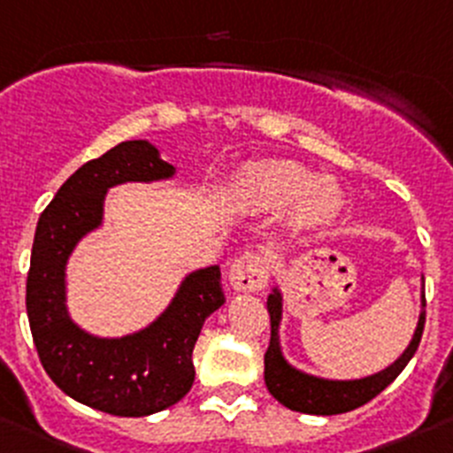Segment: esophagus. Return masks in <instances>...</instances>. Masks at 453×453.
Returning <instances> with one entry per match:
<instances>
[{"label": "esophagus", "instance_id": "1", "mask_svg": "<svg viewBox=\"0 0 453 453\" xmlns=\"http://www.w3.org/2000/svg\"><path fill=\"white\" fill-rule=\"evenodd\" d=\"M229 282L235 291H260L269 282V260L260 253L235 257L229 269Z\"/></svg>", "mask_w": 453, "mask_h": 453}]
</instances>
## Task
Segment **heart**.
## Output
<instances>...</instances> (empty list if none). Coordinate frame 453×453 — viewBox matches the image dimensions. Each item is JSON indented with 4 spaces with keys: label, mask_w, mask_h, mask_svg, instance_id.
Segmentation results:
<instances>
[{
    "label": "heart",
    "mask_w": 453,
    "mask_h": 453,
    "mask_svg": "<svg viewBox=\"0 0 453 453\" xmlns=\"http://www.w3.org/2000/svg\"><path fill=\"white\" fill-rule=\"evenodd\" d=\"M235 202L251 211L291 207L288 226L309 231L334 222L344 206V193L334 182H318V175L296 162L269 159L253 162L235 173L231 182Z\"/></svg>",
    "instance_id": "obj_1"
}]
</instances>
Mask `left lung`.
Returning <instances> with one entry per match:
<instances>
[{"label": "left lung", "instance_id": "8db88e82", "mask_svg": "<svg viewBox=\"0 0 453 453\" xmlns=\"http://www.w3.org/2000/svg\"><path fill=\"white\" fill-rule=\"evenodd\" d=\"M425 288V280H423ZM423 311L418 318V326L413 331V338L409 347L404 349L403 356L389 365L382 372L373 373V376L360 378V380H326V378L311 376L300 369L291 367L284 360L282 347H280V320H282V294L275 287L273 294L266 298V309L271 316V342L265 353V382L269 394L273 395L278 403L284 407L294 409L300 413H313V416H335V413L351 411V409L363 407L372 398H376L382 389L391 385L395 378L400 376L409 360L413 358L420 338H423L425 329V291H423Z\"/></svg>", "mask_w": 453, "mask_h": 453}]
</instances>
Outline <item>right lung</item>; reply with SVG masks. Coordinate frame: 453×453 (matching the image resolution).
<instances>
[{"mask_svg": "<svg viewBox=\"0 0 453 453\" xmlns=\"http://www.w3.org/2000/svg\"><path fill=\"white\" fill-rule=\"evenodd\" d=\"M175 175L146 140L113 146L59 187L40 215L26 280L30 334L50 380L77 403L140 418L180 403L196 380L193 347L206 318L224 304L219 266L193 271L166 311L146 329L122 338L86 334L68 316L66 262L73 249L104 218V197L124 182Z\"/></svg>", "mask_w": 453, "mask_h": 453, "instance_id": "add662e5", "label": "right lung"}]
</instances>
